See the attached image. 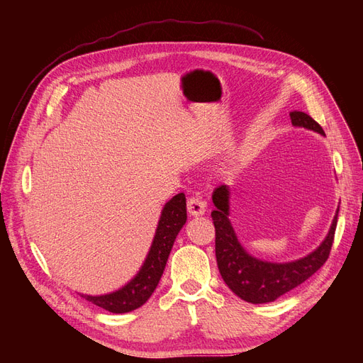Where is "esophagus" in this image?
<instances>
[{
	"label": "esophagus",
	"instance_id": "34e87169",
	"mask_svg": "<svg viewBox=\"0 0 363 363\" xmlns=\"http://www.w3.org/2000/svg\"><path fill=\"white\" fill-rule=\"evenodd\" d=\"M188 212L192 216H201L206 212V203L200 200L199 196H192L188 199Z\"/></svg>",
	"mask_w": 363,
	"mask_h": 363
}]
</instances>
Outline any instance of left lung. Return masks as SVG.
Listing matches in <instances>:
<instances>
[{
    "label": "left lung",
    "mask_w": 363,
    "mask_h": 363,
    "mask_svg": "<svg viewBox=\"0 0 363 363\" xmlns=\"http://www.w3.org/2000/svg\"><path fill=\"white\" fill-rule=\"evenodd\" d=\"M294 125L309 128L325 135L323 127L304 112L289 113ZM212 200L215 211L212 219L215 225V252L218 269L227 286L239 298L252 304H262L277 300L279 296L300 286L303 281L320 269L330 256L337 224V213L330 232L324 242L312 255L291 263H269L250 256L240 247L233 227L228 221V188L225 184L215 189Z\"/></svg>",
    "instance_id": "8db88e82"
}]
</instances>
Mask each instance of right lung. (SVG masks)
Masks as SVG:
<instances>
[{"instance_id": "add662e5", "label": "right lung", "mask_w": 363, "mask_h": 363, "mask_svg": "<svg viewBox=\"0 0 363 363\" xmlns=\"http://www.w3.org/2000/svg\"><path fill=\"white\" fill-rule=\"evenodd\" d=\"M186 218L188 216H186L184 194H177L163 207L155 240H152L147 260L138 272V276L125 284L123 289L113 294L100 296L82 295L83 298L112 313H125L140 307L150 298L159 284L175 236L184 225Z\"/></svg>"}]
</instances>
